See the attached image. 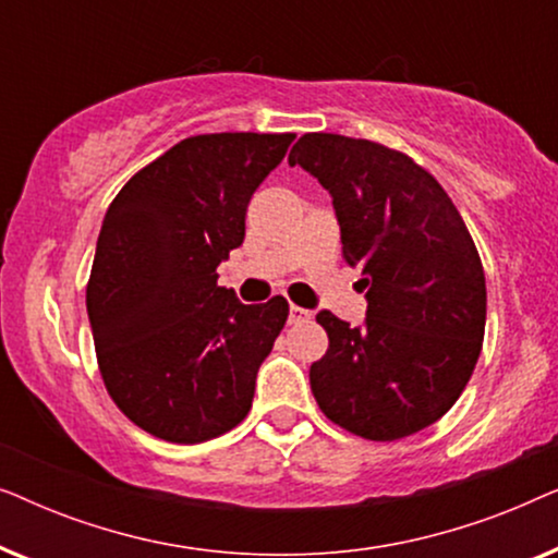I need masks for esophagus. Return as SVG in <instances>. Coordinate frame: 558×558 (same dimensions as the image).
<instances>
[{
	"label": "esophagus",
	"mask_w": 558,
	"mask_h": 558,
	"mask_svg": "<svg viewBox=\"0 0 558 558\" xmlns=\"http://www.w3.org/2000/svg\"><path fill=\"white\" fill-rule=\"evenodd\" d=\"M310 319H312V312L310 310L296 307V304H292V307H289V323H292V325H304V323H310Z\"/></svg>",
	"instance_id": "34e87169"
}]
</instances>
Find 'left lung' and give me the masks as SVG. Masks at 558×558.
Returning a JSON list of instances; mask_svg holds the SVG:
<instances>
[{"label":"left lung","instance_id":"left-lung-1","mask_svg":"<svg viewBox=\"0 0 558 558\" xmlns=\"http://www.w3.org/2000/svg\"><path fill=\"white\" fill-rule=\"evenodd\" d=\"M289 165L330 190L342 258L368 287L363 327L317 315L330 340L310 368L317 407L371 441L426 429L460 399L485 338V271L460 210L422 165L371 140L310 132Z\"/></svg>","mask_w":558,"mask_h":558}]
</instances>
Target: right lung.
Returning a JSON list of instances; mask_svg holds the SVG:
<instances>
[{"mask_svg":"<svg viewBox=\"0 0 558 558\" xmlns=\"http://www.w3.org/2000/svg\"><path fill=\"white\" fill-rule=\"evenodd\" d=\"M294 134L187 136L142 167L106 213L86 307L104 386L129 422L174 445L239 426L289 317L284 296L241 304L218 264Z\"/></svg>","mask_w":558,"mask_h":558,"instance_id":"right-lung-1","label":"right lung"}]
</instances>
